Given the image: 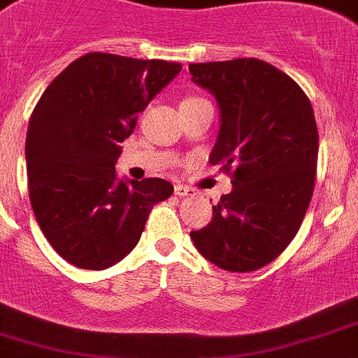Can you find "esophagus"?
<instances>
[{
    "label": "esophagus",
    "mask_w": 358,
    "mask_h": 358,
    "mask_svg": "<svg viewBox=\"0 0 358 358\" xmlns=\"http://www.w3.org/2000/svg\"><path fill=\"white\" fill-rule=\"evenodd\" d=\"M173 192H176L177 196H193L195 195V189L188 188V186H182V185H177L176 188H173Z\"/></svg>",
    "instance_id": "esophagus-1"
}]
</instances>
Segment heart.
<instances>
[{
    "label": "heart",
    "instance_id": "b5f03b06",
    "mask_svg": "<svg viewBox=\"0 0 358 358\" xmlns=\"http://www.w3.org/2000/svg\"><path fill=\"white\" fill-rule=\"evenodd\" d=\"M189 99H199V97H188V99H185V101H189Z\"/></svg>",
    "mask_w": 358,
    "mask_h": 358
}]
</instances>
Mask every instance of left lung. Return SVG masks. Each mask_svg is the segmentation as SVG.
Listing matches in <instances>:
<instances>
[{
    "label": "left lung",
    "instance_id": "obj_1",
    "mask_svg": "<svg viewBox=\"0 0 358 358\" xmlns=\"http://www.w3.org/2000/svg\"><path fill=\"white\" fill-rule=\"evenodd\" d=\"M188 69L220 108L209 163L232 177L211 222L189 236L222 270L255 271L286 250L313 199L320 145L313 104L286 72L257 58Z\"/></svg>",
    "mask_w": 358,
    "mask_h": 358
}]
</instances>
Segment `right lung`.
I'll use <instances>...</instances> for the list:
<instances>
[{
  "label": "right lung",
  "mask_w": 358,
  "mask_h": 358,
  "mask_svg": "<svg viewBox=\"0 0 358 358\" xmlns=\"http://www.w3.org/2000/svg\"><path fill=\"white\" fill-rule=\"evenodd\" d=\"M181 64L87 52L49 83L29 117V202L51 247L83 270L122 261L154 204L173 186L159 177L117 181L120 145L138 113Z\"/></svg>",
  "instance_id": "add662e5"
}]
</instances>
